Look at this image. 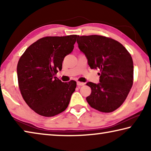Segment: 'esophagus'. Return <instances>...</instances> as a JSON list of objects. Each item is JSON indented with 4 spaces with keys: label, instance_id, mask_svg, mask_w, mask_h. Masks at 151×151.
Wrapping results in <instances>:
<instances>
[{
    "label": "esophagus",
    "instance_id": "1",
    "mask_svg": "<svg viewBox=\"0 0 151 151\" xmlns=\"http://www.w3.org/2000/svg\"><path fill=\"white\" fill-rule=\"evenodd\" d=\"M76 85H77L78 86H83V85H85V83H81V82H77V83H76Z\"/></svg>",
    "mask_w": 151,
    "mask_h": 151
}]
</instances>
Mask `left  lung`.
<instances>
[{"label":"left lung","instance_id":"obj_1","mask_svg":"<svg viewBox=\"0 0 151 151\" xmlns=\"http://www.w3.org/2000/svg\"><path fill=\"white\" fill-rule=\"evenodd\" d=\"M76 42L91 69L100 70V83H86L92 91L86 97L88 103L101 112L115 111L124 103L133 83L131 55L121 43L103 36H78Z\"/></svg>","mask_w":151,"mask_h":151}]
</instances>
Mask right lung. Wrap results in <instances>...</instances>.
Segmentation results:
<instances>
[{
    "instance_id": "add662e5",
    "label": "right lung",
    "mask_w": 151,
    "mask_h": 151,
    "mask_svg": "<svg viewBox=\"0 0 151 151\" xmlns=\"http://www.w3.org/2000/svg\"><path fill=\"white\" fill-rule=\"evenodd\" d=\"M77 35L47 37L29 47L17 65L20 93L30 109L40 115L53 116L67 108L76 83L56 77L63 61L74 48Z\"/></svg>"
}]
</instances>
